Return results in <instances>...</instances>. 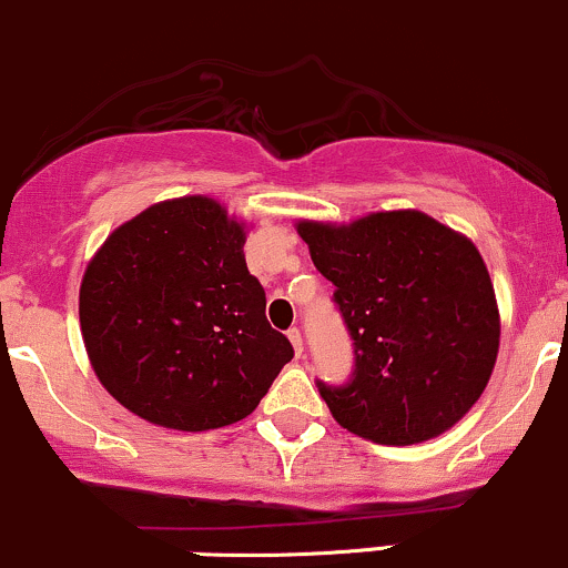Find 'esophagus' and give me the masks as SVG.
I'll return each instance as SVG.
<instances>
[{"label": "esophagus", "mask_w": 568, "mask_h": 568, "mask_svg": "<svg viewBox=\"0 0 568 568\" xmlns=\"http://www.w3.org/2000/svg\"><path fill=\"white\" fill-rule=\"evenodd\" d=\"M288 339H291V345H294V353H296V355H302V353H304L302 332H298V328H291V332H288Z\"/></svg>", "instance_id": "34e87169"}]
</instances>
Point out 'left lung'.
I'll use <instances>...</instances> for the list:
<instances>
[{
  "mask_svg": "<svg viewBox=\"0 0 568 568\" xmlns=\"http://www.w3.org/2000/svg\"><path fill=\"white\" fill-rule=\"evenodd\" d=\"M355 347L347 385L317 383L342 428L377 445H417L475 407L496 366L501 317L469 236L420 210L351 223L298 221Z\"/></svg>",
  "mask_w": 568,
  "mask_h": 568,
  "instance_id": "left-lung-1",
  "label": "left lung"
}]
</instances>
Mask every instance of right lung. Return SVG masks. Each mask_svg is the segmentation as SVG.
Segmentation results:
<instances>
[{
	"label": "right lung",
	"mask_w": 568,
	"mask_h": 568,
	"mask_svg": "<svg viewBox=\"0 0 568 568\" xmlns=\"http://www.w3.org/2000/svg\"><path fill=\"white\" fill-rule=\"evenodd\" d=\"M245 240V223L196 193L151 204L93 253L80 332L93 375L129 413L174 432L232 426L294 358L266 321Z\"/></svg>",
	"instance_id": "1"
}]
</instances>
